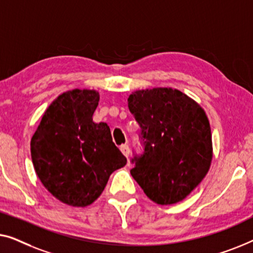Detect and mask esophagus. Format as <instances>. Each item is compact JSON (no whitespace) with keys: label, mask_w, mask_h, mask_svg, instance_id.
Returning a JSON list of instances; mask_svg holds the SVG:
<instances>
[{"label":"esophagus","mask_w":253,"mask_h":253,"mask_svg":"<svg viewBox=\"0 0 253 253\" xmlns=\"http://www.w3.org/2000/svg\"><path fill=\"white\" fill-rule=\"evenodd\" d=\"M120 151H122L123 154L128 158V156H129V152H130V149L127 144H122V145H120Z\"/></svg>","instance_id":"1"}]
</instances>
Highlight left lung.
<instances>
[{"label": "left lung", "mask_w": 253, "mask_h": 253, "mask_svg": "<svg viewBox=\"0 0 253 253\" xmlns=\"http://www.w3.org/2000/svg\"><path fill=\"white\" fill-rule=\"evenodd\" d=\"M128 109L141 127L143 148L130 159L131 176L157 204L182 201L211 165L212 135L204 110L172 88L134 91Z\"/></svg>", "instance_id": "left-lung-1"}]
</instances>
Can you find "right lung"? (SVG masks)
Returning a JSON list of instances; mask_svg holds the SVG:
<instances>
[{"mask_svg": "<svg viewBox=\"0 0 253 253\" xmlns=\"http://www.w3.org/2000/svg\"><path fill=\"white\" fill-rule=\"evenodd\" d=\"M99 95L74 89L59 95L31 140L39 179L52 196L72 206L99 197L112 172L127 159L112 142L108 124L92 122Z\"/></svg>", "mask_w": 253, "mask_h": 253, "instance_id": "add662e5", "label": "right lung"}]
</instances>
